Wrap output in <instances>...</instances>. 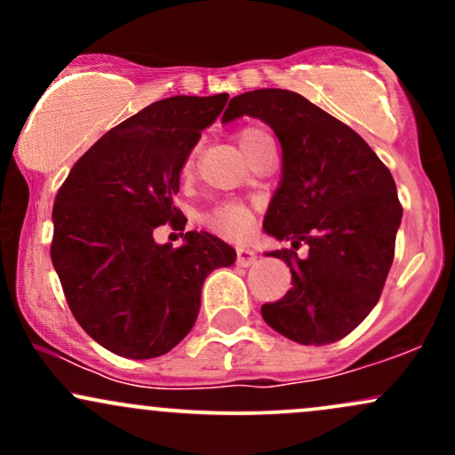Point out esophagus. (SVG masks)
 Listing matches in <instances>:
<instances>
[{
	"mask_svg": "<svg viewBox=\"0 0 455 455\" xmlns=\"http://www.w3.org/2000/svg\"><path fill=\"white\" fill-rule=\"evenodd\" d=\"M254 260H257V254H254L250 248H243V245H239V248H237V265H242V267H250V265H254Z\"/></svg>",
	"mask_w": 455,
	"mask_h": 455,
	"instance_id": "esophagus-1",
	"label": "esophagus"
}]
</instances>
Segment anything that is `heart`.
I'll list each match as a JSON object with an SVG mask.
<instances>
[{
    "instance_id": "b5f03b06",
    "label": "heart",
    "mask_w": 455,
    "mask_h": 455,
    "mask_svg": "<svg viewBox=\"0 0 455 455\" xmlns=\"http://www.w3.org/2000/svg\"><path fill=\"white\" fill-rule=\"evenodd\" d=\"M265 139H269V134L263 128H243L237 132V143L245 154V158H250ZM190 164L192 160H188L184 171L190 169ZM205 220L213 231L228 235V237H242L252 227L254 216L252 210L243 205V203H222L216 210L207 213Z\"/></svg>"
}]
</instances>
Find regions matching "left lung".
Listing matches in <instances>:
<instances>
[{
    "label": "left lung",
    "instance_id": "left-lung-1",
    "mask_svg": "<svg viewBox=\"0 0 455 455\" xmlns=\"http://www.w3.org/2000/svg\"><path fill=\"white\" fill-rule=\"evenodd\" d=\"M257 117L282 148V175L265 233L291 242L267 257L291 267L293 289L260 307L265 323L299 344L336 342L377 306L394 263L402 205L389 169L347 124L289 90L235 96L222 124ZM301 244L307 254L294 252Z\"/></svg>",
    "mask_w": 455,
    "mask_h": 455
}]
</instances>
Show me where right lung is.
Here are the masks:
<instances>
[{"mask_svg": "<svg viewBox=\"0 0 455 455\" xmlns=\"http://www.w3.org/2000/svg\"><path fill=\"white\" fill-rule=\"evenodd\" d=\"M228 93L173 96L98 139L66 177L53 205L51 260L78 325L128 359L169 353L188 336L203 282L237 252L216 235L188 231L158 243L160 224L184 231L173 205L186 158L222 113Z\"/></svg>", "mask_w": 455, "mask_h": 455, "instance_id": "add662e5", "label": "right lung"}]
</instances>
